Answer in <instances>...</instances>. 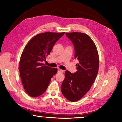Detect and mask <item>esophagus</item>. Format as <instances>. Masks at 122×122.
I'll use <instances>...</instances> for the list:
<instances>
[{"label": "esophagus", "instance_id": "esophagus-1", "mask_svg": "<svg viewBox=\"0 0 122 122\" xmlns=\"http://www.w3.org/2000/svg\"><path fill=\"white\" fill-rule=\"evenodd\" d=\"M58 72L59 73H63V72H64V70L59 68V69H58Z\"/></svg>", "mask_w": 122, "mask_h": 122}]
</instances>
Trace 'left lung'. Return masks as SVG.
<instances>
[{
  "label": "left lung",
  "instance_id": "obj_1",
  "mask_svg": "<svg viewBox=\"0 0 122 122\" xmlns=\"http://www.w3.org/2000/svg\"><path fill=\"white\" fill-rule=\"evenodd\" d=\"M73 43L77 71L72 73L65 71V79L61 85V92L70 102L80 100L91 89L98 71L99 57L97 50L92 40L82 33H66Z\"/></svg>",
  "mask_w": 122,
  "mask_h": 122
}]
</instances>
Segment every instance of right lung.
<instances>
[{
	"label": "right lung",
	"mask_w": 122,
	"mask_h": 122,
	"mask_svg": "<svg viewBox=\"0 0 122 122\" xmlns=\"http://www.w3.org/2000/svg\"><path fill=\"white\" fill-rule=\"evenodd\" d=\"M65 32H46L36 35L26 44L19 63V70L25 92L31 97L44 93L54 75L58 71L42 63L46 61L54 45Z\"/></svg>",
	"instance_id": "right-lung-1"
}]
</instances>
